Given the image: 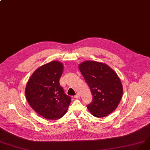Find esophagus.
I'll use <instances>...</instances> for the list:
<instances>
[{"label": "esophagus", "instance_id": "obj_1", "mask_svg": "<svg viewBox=\"0 0 150 150\" xmlns=\"http://www.w3.org/2000/svg\"><path fill=\"white\" fill-rule=\"evenodd\" d=\"M74 98H76V99H77V98H80V95H79V93H77L76 95H75V96H74Z\"/></svg>", "mask_w": 150, "mask_h": 150}]
</instances>
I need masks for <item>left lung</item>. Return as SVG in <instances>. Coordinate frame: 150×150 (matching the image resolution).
I'll use <instances>...</instances> for the list:
<instances>
[{
    "label": "left lung",
    "instance_id": "1",
    "mask_svg": "<svg viewBox=\"0 0 150 150\" xmlns=\"http://www.w3.org/2000/svg\"><path fill=\"white\" fill-rule=\"evenodd\" d=\"M79 69L90 87L91 103L86 107L97 117H106L117 108L123 94L120 80L115 72L104 63L85 61Z\"/></svg>",
    "mask_w": 150,
    "mask_h": 150
}]
</instances>
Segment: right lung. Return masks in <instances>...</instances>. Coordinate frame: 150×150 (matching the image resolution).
<instances>
[{
	"mask_svg": "<svg viewBox=\"0 0 150 150\" xmlns=\"http://www.w3.org/2000/svg\"><path fill=\"white\" fill-rule=\"evenodd\" d=\"M63 70L62 63L52 61L38 68L26 84L25 95L30 106L47 119L62 117L71 103L59 83Z\"/></svg>",
	"mask_w": 150,
	"mask_h": 150,
	"instance_id": "add662e5",
	"label": "right lung"
}]
</instances>
